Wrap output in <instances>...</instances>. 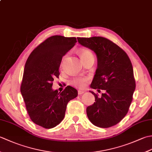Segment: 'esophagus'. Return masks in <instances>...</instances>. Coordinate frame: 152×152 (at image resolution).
<instances>
[{
    "instance_id": "34e87169",
    "label": "esophagus",
    "mask_w": 152,
    "mask_h": 152,
    "mask_svg": "<svg viewBox=\"0 0 152 152\" xmlns=\"http://www.w3.org/2000/svg\"><path fill=\"white\" fill-rule=\"evenodd\" d=\"M78 95H82L83 93H84V91H81V90H78Z\"/></svg>"
}]
</instances>
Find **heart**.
Segmentation results:
<instances>
[{
	"instance_id": "heart-1",
	"label": "heart",
	"mask_w": 152,
	"mask_h": 152,
	"mask_svg": "<svg viewBox=\"0 0 152 152\" xmlns=\"http://www.w3.org/2000/svg\"><path fill=\"white\" fill-rule=\"evenodd\" d=\"M80 57H81L82 61L87 59L89 57L93 56V53L88 50L86 49H81L80 50ZM66 56H63L62 58V60H61V66L62 67L64 64V61L66 59ZM90 78L89 76H77L74 78L72 80H71V84L72 86L76 87V88H78L80 89H83L88 84Z\"/></svg>"
}]
</instances>
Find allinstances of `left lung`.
Wrapping results in <instances>:
<instances>
[{"instance_id":"obj_1","label":"left lung","mask_w":152,"mask_h":152,"mask_svg":"<svg viewBox=\"0 0 152 152\" xmlns=\"http://www.w3.org/2000/svg\"><path fill=\"white\" fill-rule=\"evenodd\" d=\"M82 46L93 50L97 56V69L91 88L104 91L101 96L94 95L95 102L86 109L92 124L108 128L120 122L129 109L136 83L129 57L124 50L102 37L77 38Z\"/></svg>"}]
</instances>
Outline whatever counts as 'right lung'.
Wrapping results in <instances>:
<instances>
[{"label":"right lung","instance_id":"right-lung-1","mask_svg":"<svg viewBox=\"0 0 152 152\" xmlns=\"http://www.w3.org/2000/svg\"><path fill=\"white\" fill-rule=\"evenodd\" d=\"M77 42L75 37L55 35L45 40L32 51L25 65L21 93L27 111L35 124L51 129L59 124L70 100L78 91L70 86L61 93L51 88L64 56Z\"/></svg>","mask_w":152,"mask_h":152}]
</instances>
